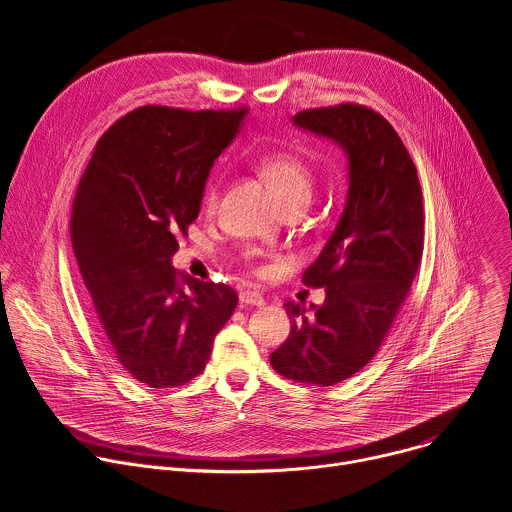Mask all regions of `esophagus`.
<instances>
[{"mask_svg":"<svg viewBox=\"0 0 512 512\" xmlns=\"http://www.w3.org/2000/svg\"><path fill=\"white\" fill-rule=\"evenodd\" d=\"M239 300L243 306H265V298L259 294V291H253V289L241 291Z\"/></svg>","mask_w":512,"mask_h":512,"instance_id":"obj_1","label":"esophagus"}]
</instances>
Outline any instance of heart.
<instances>
[{"mask_svg":"<svg viewBox=\"0 0 512 512\" xmlns=\"http://www.w3.org/2000/svg\"><path fill=\"white\" fill-rule=\"evenodd\" d=\"M259 168L283 206L310 202L314 192V176L302 158L287 152H275V154L263 156L259 162ZM216 202H218V186L212 184L204 196L206 210H214Z\"/></svg>","mask_w":512,"mask_h":512,"instance_id":"heart-1","label":"heart"}]
</instances>
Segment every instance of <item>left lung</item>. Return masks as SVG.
<instances>
[{
	"mask_svg": "<svg viewBox=\"0 0 512 512\" xmlns=\"http://www.w3.org/2000/svg\"><path fill=\"white\" fill-rule=\"evenodd\" d=\"M294 123L342 145L350 186L332 237L302 277L326 287V300L312 314L285 304L291 332L269 358L285 379L332 387L367 367L407 300L423 253V194L401 137L375 109L338 103L300 111Z\"/></svg>",
	"mask_w": 512,
	"mask_h": 512,
	"instance_id": "obj_1",
	"label": "left lung"
}]
</instances>
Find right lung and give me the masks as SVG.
<instances>
[{
  "mask_svg": "<svg viewBox=\"0 0 512 512\" xmlns=\"http://www.w3.org/2000/svg\"><path fill=\"white\" fill-rule=\"evenodd\" d=\"M247 111L137 107L101 135L77 186L70 239L93 316L115 360L152 389L198 377L237 308L233 287L186 277L172 255Z\"/></svg>",
  "mask_w": 512,
  "mask_h": 512,
  "instance_id": "1",
  "label": "right lung"
}]
</instances>
